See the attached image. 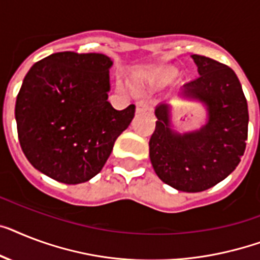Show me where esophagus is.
<instances>
[{
	"mask_svg": "<svg viewBox=\"0 0 260 260\" xmlns=\"http://www.w3.org/2000/svg\"><path fill=\"white\" fill-rule=\"evenodd\" d=\"M151 109V105H149L148 101L140 100L136 103V112L137 113H143V112H147Z\"/></svg>",
	"mask_w": 260,
	"mask_h": 260,
	"instance_id": "1",
	"label": "esophagus"
}]
</instances>
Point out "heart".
Listing matches in <instances>:
<instances>
[{
  "label": "heart",
  "mask_w": 260,
  "mask_h": 260,
  "mask_svg": "<svg viewBox=\"0 0 260 260\" xmlns=\"http://www.w3.org/2000/svg\"><path fill=\"white\" fill-rule=\"evenodd\" d=\"M172 77H174L172 72H160L159 75H156L155 82L157 85H166L172 80Z\"/></svg>",
  "instance_id": "heart-1"
}]
</instances>
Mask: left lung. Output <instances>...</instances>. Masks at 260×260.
<instances>
[{
    "label": "left lung",
    "mask_w": 260,
    "mask_h": 260,
    "mask_svg": "<svg viewBox=\"0 0 260 260\" xmlns=\"http://www.w3.org/2000/svg\"><path fill=\"white\" fill-rule=\"evenodd\" d=\"M199 77L187 82L180 97L206 108V121L198 129L178 132L168 103L155 109V132L149 140V159L156 175L172 188L202 192L224 180L246 149L248 108L235 72L208 57L192 54Z\"/></svg>",
    "instance_id": "8db88e82"
}]
</instances>
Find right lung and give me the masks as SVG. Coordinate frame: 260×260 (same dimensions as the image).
Instances as JSON below:
<instances>
[{
	"instance_id": "obj_1",
	"label": "right lung",
	"mask_w": 260,
	"mask_h": 260,
	"mask_svg": "<svg viewBox=\"0 0 260 260\" xmlns=\"http://www.w3.org/2000/svg\"><path fill=\"white\" fill-rule=\"evenodd\" d=\"M113 61L101 53L60 52L36 62L16 101L18 140L29 163L65 184L96 176L135 105L117 111L108 101Z\"/></svg>"
}]
</instances>
